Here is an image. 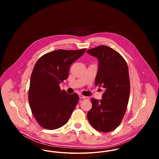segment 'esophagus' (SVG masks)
<instances>
[{
  "instance_id": "34e87169",
  "label": "esophagus",
  "mask_w": 159,
  "mask_h": 159,
  "mask_svg": "<svg viewBox=\"0 0 159 159\" xmlns=\"http://www.w3.org/2000/svg\"><path fill=\"white\" fill-rule=\"evenodd\" d=\"M79 97H80V98L85 99H89V97H88L84 96V95H82V94L79 95Z\"/></svg>"
}]
</instances>
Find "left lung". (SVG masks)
Wrapping results in <instances>:
<instances>
[{"label": "left lung", "instance_id": "left-lung-1", "mask_svg": "<svg viewBox=\"0 0 159 159\" xmlns=\"http://www.w3.org/2000/svg\"><path fill=\"white\" fill-rule=\"evenodd\" d=\"M87 53L98 58L95 85L105 89L102 99L91 98L88 119L97 130L109 132L119 126L126 111L130 89L128 67L120 53L107 46L88 49Z\"/></svg>", "mask_w": 159, "mask_h": 159}]
</instances>
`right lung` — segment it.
Wrapping results in <instances>:
<instances>
[{"label": "right lung", "mask_w": 159, "mask_h": 159, "mask_svg": "<svg viewBox=\"0 0 159 159\" xmlns=\"http://www.w3.org/2000/svg\"><path fill=\"white\" fill-rule=\"evenodd\" d=\"M86 49H58L42 56L31 75L29 102L31 112L42 128L53 130L64 126L75 108L79 97L61 91L60 84L67 79L70 66Z\"/></svg>", "instance_id": "add662e5"}]
</instances>
